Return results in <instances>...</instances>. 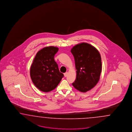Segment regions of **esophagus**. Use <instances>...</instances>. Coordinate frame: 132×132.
<instances>
[{
  "instance_id": "obj_1",
  "label": "esophagus",
  "mask_w": 132,
  "mask_h": 132,
  "mask_svg": "<svg viewBox=\"0 0 132 132\" xmlns=\"http://www.w3.org/2000/svg\"><path fill=\"white\" fill-rule=\"evenodd\" d=\"M68 72H65V73H64V76H65V77H67V76H68Z\"/></svg>"
}]
</instances>
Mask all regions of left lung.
Listing matches in <instances>:
<instances>
[{
	"label": "left lung",
	"instance_id": "left-lung-1",
	"mask_svg": "<svg viewBox=\"0 0 132 132\" xmlns=\"http://www.w3.org/2000/svg\"><path fill=\"white\" fill-rule=\"evenodd\" d=\"M71 51L74 56L76 77L72 84L81 92L90 90L97 84L102 72L100 53L92 45L86 43L76 44Z\"/></svg>",
	"mask_w": 132,
	"mask_h": 132
}]
</instances>
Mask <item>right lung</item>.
<instances>
[{
    "mask_svg": "<svg viewBox=\"0 0 132 132\" xmlns=\"http://www.w3.org/2000/svg\"><path fill=\"white\" fill-rule=\"evenodd\" d=\"M59 48L47 46L36 54L30 70L33 84L40 90L49 92L54 89L64 76L60 72L54 56Z\"/></svg>",
    "mask_w": 132,
    "mask_h": 132,
    "instance_id": "add662e5",
    "label": "right lung"
}]
</instances>
